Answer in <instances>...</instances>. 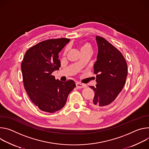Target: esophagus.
<instances>
[{
  "mask_svg": "<svg viewBox=\"0 0 149 149\" xmlns=\"http://www.w3.org/2000/svg\"><path fill=\"white\" fill-rule=\"evenodd\" d=\"M76 85V88H79H79H86V86L85 85L81 84L79 83V82H77Z\"/></svg>",
  "mask_w": 149,
  "mask_h": 149,
  "instance_id": "obj_1",
  "label": "esophagus"
}]
</instances>
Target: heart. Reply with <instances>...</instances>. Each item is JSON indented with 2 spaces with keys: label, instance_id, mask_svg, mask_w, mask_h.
<instances>
[{
  "label": "heart",
  "instance_id": "heart-1",
  "mask_svg": "<svg viewBox=\"0 0 149 149\" xmlns=\"http://www.w3.org/2000/svg\"><path fill=\"white\" fill-rule=\"evenodd\" d=\"M91 49V46L89 44V43L84 42V43L82 44V45L81 46V51L85 50V49ZM68 50V47H66L65 49H64V54L67 53Z\"/></svg>",
  "mask_w": 149,
  "mask_h": 149
}]
</instances>
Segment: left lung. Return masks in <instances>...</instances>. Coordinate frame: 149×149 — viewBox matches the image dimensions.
Masks as SVG:
<instances>
[{"instance_id": "1", "label": "left lung", "mask_w": 149, "mask_h": 149, "mask_svg": "<svg viewBox=\"0 0 149 149\" xmlns=\"http://www.w3.org/2000/svg\"><path fill=\"white\" fill-rule=\"evenodd\" d=\"M97 60L93 69L96 85L91 86L95 96L90 104L95 108L110 106L124 88L127 76V64L122 53L103 37L96 36Z\"/></svg>"}]
</instances>
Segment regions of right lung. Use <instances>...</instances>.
Masks as SVG:
<instances>
[{
	"label": "right lung",
	"mask_w": 149,
	"mask_h": 149,
	"mask_svg": "<svg viewBox=\"0 0 149 149\" xmlns=\"http://www.w3.org/2000/svg\"><path fill=\"white\" fill-rule=\"evenodd\" d=\"M70 39L61 38L41 41L26 52L21 64L24 85L30 100L44 112L54 113L65 104L74 81L56 80L52 73L58 70V53Z\"/></svg>",
	"instance_id": "right-lung-1"
}]
</instances>
